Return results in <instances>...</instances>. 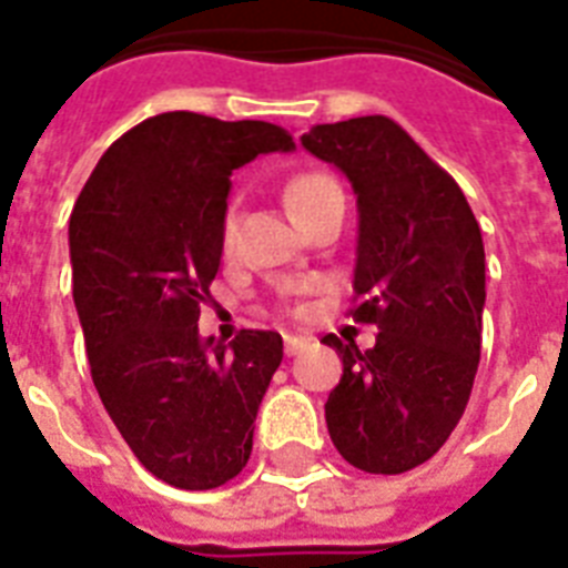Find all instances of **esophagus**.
<instances>
[{
	"label": "esophagus",
	"instance_id": "34e87169",
	"mask_svg": "<svg viewBox=\"0 0 568 568\" xmlns=\"http://www.w3.org/2000/svg\"><path fill=\"white\" fill-rule=\"evenodd\" d=\"M306 345H310V339H306V336H292V333L285 336V354H288V357L301 354Z\"/></svg>",
	"mask_w": 568,
	"mask_h": 568
}]
</instances>
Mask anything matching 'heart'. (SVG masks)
Instances as JSON below:
<instances>
[{
	"label": "heart",
	"mask_w": 568,
	"mask_h": 568,
	"mask_svg": "<svg viewBox=\"0 0 568 568\" xmlns=\"http://www.w3.org/2000/svg\"><path fill=\"white\" fill-rule=\"evenodd\" d=\"M339 184L324 175V172H303V175H294L283 190V199L292 216L301 223L306 216L318 211V207L327 202V199L339 196ZM237 220H241V207H237V199H232L226 205V214H223V223H220V241H223V250H232L237 235Z\"/></svg>",
	"instance_id": "1"
}]
</instances>
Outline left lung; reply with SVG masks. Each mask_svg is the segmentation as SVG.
<instances>
[{
    "label": "left lung",
    "mask_w": 568,
    "mask_h": 568,
    "mask_svg": "<svg viewBox=\"0 0 568 568\" xmlns=\"http://www.w3.org/2000/svg\"><path fill=\"white\" fill-rule=\"evenodd\" d=\"M301 142L357 193L352 315L378 327L369 352L324 336L342 357L327 432L348 465L405 474L447 444L470 399L486 306L483 232L453 175L387 115L315 124Z\"/></svg>",
    "instance_id": "left-lung-1"
}]
</instances>
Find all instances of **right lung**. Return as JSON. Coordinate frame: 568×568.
I'll return each mask as SVG.
<instances>
[{
	"instance_id": "obj_1",
	"label": "right lung",
	"mask_w": 568,
	"mask_h": 568,
	"mask_svg": "<svg viewBox=\"0 0 568 568\" xmlns=\"http://www.w3.org/2000/svg\"><path fill=\"white\" fill-rule=\"evenodd\" d=\"M292 149L267 121L163 112L112 142L73 205V303L94 387L133 456L169 486H223L253 453L283 336L241 331L223 345L196 322L220 271L229 175Z\"/></svg>"
}]
</instances>
